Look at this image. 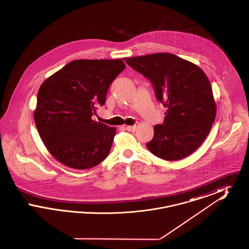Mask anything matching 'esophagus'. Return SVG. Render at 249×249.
I'll list each match as a JSON object with an SVG mask.
<instances>
[{
    "label": "esophagus",
    "instance_id": "esophagus-1",
    "mask_svg": "<svg viewBox=\"0 0 249 249\" xmlns=\"http://www.w3.org/2000/svg\"><path fill=\"white\" fill-rule=\"evenodd\" d=\"M136 126H127L126 127V129H127V130H129V131H135V130H136Z\"/></svg>",
    "mask_w": 249,
    "mask_h": 249
}]
</instances>
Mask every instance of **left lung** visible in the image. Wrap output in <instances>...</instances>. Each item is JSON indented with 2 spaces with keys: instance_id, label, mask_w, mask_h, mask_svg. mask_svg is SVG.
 Here are the masks:
<instances>
[{
  "instance_id": "left-lung-1",
  "label": "left lung",
  "mask_w": 249,
  "mask_h": 249,
  "mask_svg": "<svg viewBox=\"0 0 249 249\" xmlns=\"http://www.w3.org/2000/svg\"><path fill=\"white\" fill-rule=\"evenodd\" d=\"M153 84L167 108L163 124L154 127L147 149L165 160H179L196 151L209 134L216 115L211 83L201 68L171 53L124 58Z\"/></svg>"
}]
</instances>
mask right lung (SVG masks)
<instances>
[{"label": "right lung", "instance_id": "add662e5", "mask_svg": "<svg viewBox=\"0 0 249 249\" xmlns=\"http://www.w3.org/2000/svg\"><path fill=\"white\" fill-rule=\"evenodd\" d=\"M123 60L76 59L47 78L37 94L36 128L48 152L63 165L89 169L107 158L116 128L92 120Z\"/></svg>", "mask_w": 249, "mask_h": 249}]
</instances>
